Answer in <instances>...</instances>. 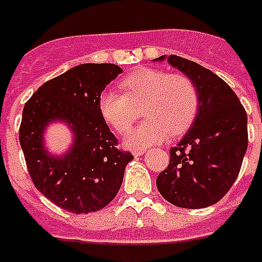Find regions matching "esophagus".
<instances>
[{
	"label": "esophagus",
	"instance_id": "34e87169",
	"mask_svg": "<svg viewBox=\"0 0 262 262\" xmlns=\"http://www.w3.org/2000/svg\"><path fill=\"white\" fill-rule=\"evenodd\" d=\"M144 152H145V149H135L133 150V155H135L136 157L141 156V155H144Z\"/></svg>",
	"mask_w": 262,
	"mask_h": 262
}]
</instances>
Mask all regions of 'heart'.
<instances>
[{"instance_id":"heart-1","label":"heart","mask_w":262,"mask_h":262,"mask_svg":"<svg viewBox=\"0 0 262 262\" xmlns=\"http://www.w3.org/2000/svg\"><path fill=\"white\" fill-rule=\"evenodd\" d=\"M122 94L102 93L98 101L103 120L118 133H129L142 109L146 120L126 138L135 149L157 145L179 137L193 124L199 110V89L183 72L141 69L120 82Z\"/></svg>"}]
</instances>
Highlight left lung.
<instances>
[{
  "mask_svg": "<svg viewBox=\"0 0 262 262\" xmlns=\"http://www.w3.org/2000/svg\"><path fill=\"white\" fill-rule=\"evenodd\" d=\"M168 63L192 78L201 101L191 129L169 150L157 190L178 207H208L226 195L239 173L248 149V117L234 91L216 74L176 55H169Z\"/></svg>",
  "mask_w": 262,
  "mask_h": 262,
  "instance_id": "obj_1",
  "label": "left lung"
}]
</instances>
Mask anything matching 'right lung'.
Segmentation results:
<instances>
[{
	"instance_id": "right-lung-1",
	"label": "right lung",
	"mask_w": 262,
	"mask_h": 262,
	"mask_svg": "<svg viewBox=\"0 0 262 262\" xmlns=\"http://www.w3.org/2000/svg\"><path fill=\"white\" fill-rule=\"evenodd\" d=\"M121 72L110 63L76 66L41 84L23 110L20 145L28 173L47 199L72 214L109 205L133 159L129 150L117 148L118 140L98 106L102 91ZM52 119L66 120L76 133L73 149L59 159L42 148V130Z\"/></svg>"
}]
</instances>
